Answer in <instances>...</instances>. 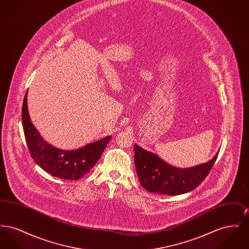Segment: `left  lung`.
Listing matches in <instances>:
<instances>
[{
  "mask_svg": "<svg viewBox=\"0 0 249 249\" xmlns=\"http://www.w3.org/2000/svg\"><path fill=\"white\" fill-rule=\"evenodd\" d=\"M217 155L218 152L206 163L182 169L134 144V163L142 188L166 195H179L196 189L209 174Z\"/></svg>",
  "mask_w": 249,
  "mask_h": 249,
  "instance_id": "8db88e82",
  "label": "left lung"
}]
</instances>
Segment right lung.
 <instances>
[{
    "label": "right lung",
    "instance_id": "1",
    "mask_svg": "<svg viewBox=\"0 0 249 249\" xmlns=\"http://www.w3.org/2000/svg\"><path fill=\"white\" fill-rule=\"evenodd\" d=\"M28 91L22 106V125L26 142L36 164L53 177L76 180L94 167L112 136L88 143L75 150H62L46 142L32 123L27 106Z\"/></svg>",
    "mask_w": 249,
    "mask_h": 249
}]
</instances>
